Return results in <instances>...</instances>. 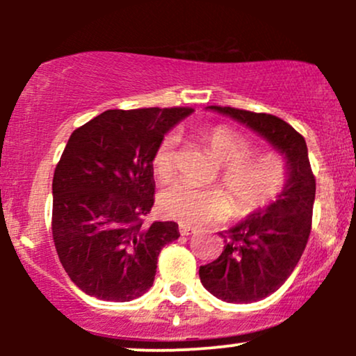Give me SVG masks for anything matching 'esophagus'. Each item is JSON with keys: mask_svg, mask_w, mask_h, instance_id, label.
Segmentation results:
<instances>
[{"mask_svg": "<svg viewBox=\"0 0 356 356\" xmlns=\"http://www.w3.org/2000/svg\"><path fill=\"white\" fill-rule=\"evenodd\" d=\"M179 231H181V234L182 236H191V234H194L195 231V227H192V226H186V224H181V226H179Z\"/></svg>", "mask_w": 356, "mask_h": 356, "instance_id": "34e87169", "label": "esophagus"}]
</instances>
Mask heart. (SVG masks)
<instances>
[{
	"instance_id": "obj_1",
	"label": "heart",
	"mask_w": 356,
	"mask_h": 356,
	"mask_svg": "<svg viewBox=\"0 0 356 356\" xmlns=\"http://www.w3.org/2000/svg\"><path fill=\"white\" fill-rule=\"evenodd\" d=\"M177 136L162 138L152 159L159 181L174 175ZM204 142L220 165L219 179L231 194L238 216H249L271 206L288 182V167L280 155L263 154L249 157L252 147L244 137L226 127H214L204 132ZM159 211L169 219L186 226L219 222L231 214V201L218 187H197L175 182L159 194Z\"/></svg>"
}]
</instances>
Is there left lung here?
<instances>
[{
  "mask_svg": "<svg viewBox=\"0 0 356 356\" xmlns=\"http://www.w3.org/2000/svg\"><path fill=\"white\" fill-rule=\"evenodd\" d=\"M207 110L246 125L283 155L288 167L280 197L226 231L220 256L199 268L201 283L211 295L227 303H254L288 280L308 243L316 192L308 147L291 125L269 113L216 105Z\"/></svg>",
  "mask_w": 356,
  "mask_h": 356,
  "instance_id": "left-lung-1",
  "label": "left lung"
}]
</instances>
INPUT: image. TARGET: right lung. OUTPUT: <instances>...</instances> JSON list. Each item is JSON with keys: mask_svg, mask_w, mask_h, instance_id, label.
Masks as SVG:
<instances>
[{"mask_svg": "<svg viewBox=\"0 0 356 356\" xmlns=\"http://www.w3.org/2000/svg\"><path fill=\"white\" fill-rule=\"evenodd\" d=\"M192 108L107 110L68 138L53 175L51 231L61 266L83 293L132 301L154 284L177 222L142 226L154 206L152 159Z\"/></svg>", "mask_w": 356, "mask_h": 356, "instance_id": "right-lung-1", "label": "right lung"}]
</instances>
